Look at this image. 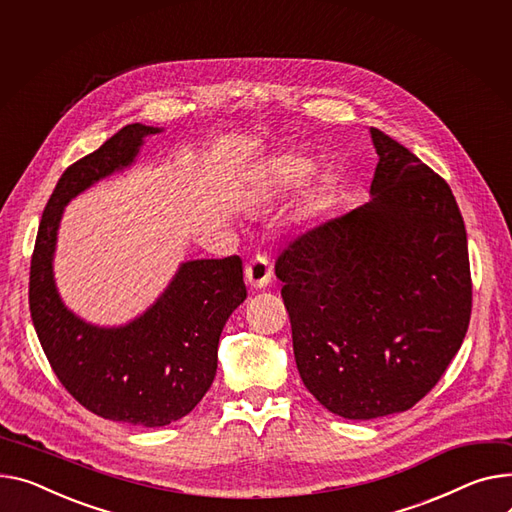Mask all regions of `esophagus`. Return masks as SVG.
I'll return each instance as SVG.
<instances>
[{"instance_id": "obj_1", "label": "esophagus", "mask_w": 512, "mask_h": 512, "mask_svg": "<svg viewBox=\"0 0 512 512\" xmlns=\"http://www.w3.org/2000/svg\"><path fill=\"white\" fill-rule=\"evenodd\" d=\"M245 278L251 288H265L271 282V278H274V269H271L269 259L265 255H255L245 267Z\"/></svg>"}]
</instances>
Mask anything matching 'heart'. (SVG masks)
Instances as JSON below:
<instances>
[{"label":"heart","mask_w":512,"mask_h":512,"mask_svg":"<svg viewBox=\"0 0 512 512\" xmlns=\"http://www.w3.org/2000/svg\"><path fill=\"white\" fill-rule=\"evenodd\" d=\"M311 168H313L311 160H306L302 156H294V154H286L276 164V183L282 189H296L306 181V177H309Z\"/></svg>","instance_id":"b5f03b06"}]
</instances>
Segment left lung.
Here are the masks:
<instances>
[{"label":"left lung","instance_id":"8db88e82","mask_svg":"<svg viewBox=\"0 0 512 512\" xmlns=\"http://www.w3.org/2000/svg\"><path fill=\"white\" fill-rule=\"evenodd\" d=\"M370 201L280 253L276 276L304 387L331 414L414 407L459 352L471 317L465 224L447 181L381 129Z\"/></svg>","mask_w":512,"mask_h":512}]
</instances>
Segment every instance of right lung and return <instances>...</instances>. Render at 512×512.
<instances>
[{"instance_id": "1", "label": "right lung", "mask_w": 512, "mask_h": 512, "mask_svg": "<svg viewBox=\"0 0 512 512\" xmlns=\"http://www.w3.org/2000/svg\"><path fill=\"white\" fill-rule=\"evenodd\" d=\"M158 131L142 123L125 125L65 168L41 218L28 286L32 325L67 393L100 418L148 428L181 420L212 387L220 333L247 298L241 257L181 263L144 315L123 327H96L61 302L53 253L67 201L127 168L146 135Z\"/></svg>"}]
</instances>
